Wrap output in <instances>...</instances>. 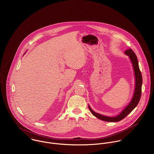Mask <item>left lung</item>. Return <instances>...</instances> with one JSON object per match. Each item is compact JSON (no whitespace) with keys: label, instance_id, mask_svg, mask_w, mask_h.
<instances>
[{"label":"left lung","instance_id":"left-lung-1","mask_svg":"<svg viewBox=\"0 0 154 154\" xmlns=\"http://www.w3.org/2000/svg\"><path fill=\"white\" fill-rule=\"evenodd\" d=\"M125 54L128 55L132 61L133 69L134 72V75H135V82H136V85H135V90L134 92L133 97L132 98V101L129 103V104L123 110V111L119 114L116 117H107L103 115H101L100 114H98L95 112H94L93 110L91 109V107L89 106V109L91 113L97 117L98 119L106 121L109 122H119L122 120H123L124 118H125L130 112H131L132 110H133L138 104L139 100L140 99L141 97V93H142V76L140 72V70L139 69V67L138 65V61L137 59V56L134 53V51L132 50L131 48L127 49L125 51Z\"/></svg>","mask_w":154,"mask_h":154}]
</instances>
